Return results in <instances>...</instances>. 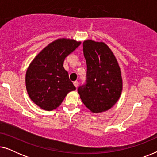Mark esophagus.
Returning a JSON list of instances; mask_svg holds the SVG:
<instances>
[{"label": "esophagus", "mask_w": 157, "mask_h": 157, "mask_svg": "<svg viewBox=\"0 0 157 157\" xmlns=\"http://www.w3.org/2000/svg\"><path fill=\"white\" fill-rule=\"evenodd\" d=\"M74 86L76 87V88L78 87V81H74Z\"/></svg>", "instance_id": "esophagus-1"}]
</instances>
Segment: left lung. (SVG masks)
I'll list each match as a JSON object with an SVG mask.
<instances>
[{"instance_id":"8db88e82","label":"left lung","mask_w":157,"mask_h":157,"mask_svg":"<svg viewBox=\"0 0 157 157\" xmlns=\"http://www.w3.org/2000/svg\"><path fill=\"white\" fill-rule=\"evenodd\" d=\"M83 49L87 65L86 83L79 87L78 92L91 112H104L114 106L121 96V69L112 51L105 43L86 40Z\"/></svg>"}]
</instances>
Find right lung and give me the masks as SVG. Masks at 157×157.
Listing matches in <instances>:
<instances>
[{"instance_id":"1","label":"right lung","mask_w":157,"mask_h":157,"mask_svg":"<svg viewBox=\"0 0 157 157\" xmlns=\"http://www.w3.org/2000/svg\"><path fill=\"white\" fill-rule=\"evenodd\" d=\"M81 41L58 38L40 51L25 74V86L30 98L45 111L59 107L76 87L63 68L66 57L80 46Z\"/></svg>"}]
</instances>
